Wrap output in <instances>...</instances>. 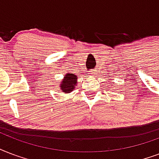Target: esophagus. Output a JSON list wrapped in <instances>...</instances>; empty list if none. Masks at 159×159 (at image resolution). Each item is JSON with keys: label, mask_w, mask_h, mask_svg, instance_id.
<instances>
[{"label": "esophagus", "mask_w": 159, "mask_h": 159, "mask_svg": "<svg viewBox=\"0 0 159 159\" xmlns=\"http://www.w3.org/2000/svg\"><path fill=\"white\" fill-rule=\"evenodd\" d=\"M89 72H90V73H89V75H90L91 76H94V75H95V74H96V72H95V71H94V70L89 71Z\"/></svg>", "instance_id": "1"}]
</instances>
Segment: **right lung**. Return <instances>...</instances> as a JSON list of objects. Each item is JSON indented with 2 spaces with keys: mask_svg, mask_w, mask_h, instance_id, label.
I'll use <instances>...</instances> for the list:
<instances>
[{
  "mask_svg": "<svg viewBox=\"0 0 159 159\" xmlns=\"http://www.w3.org/2000/svg\"><path fill=\"white\" fill-rule=\"evenodd\" d=\"M77 81V77L74 74H67L66 76L64 79V80L61 81L60 84V87H61V90L64 93H69L73 90L75 88L76 82Z\"/></svg>",
  "mask_w": 159,
  "mask_h": 159,
  "instance_id": "obj_1",
  "label": "right lung"
}]
</instances>
